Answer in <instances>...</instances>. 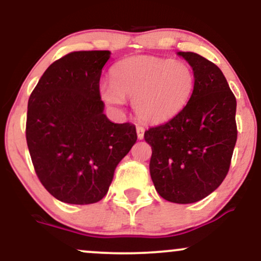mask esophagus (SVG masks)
Masks as SVG:
<instances>
[{
	"label": "esophagus",
	"mask_w": 261,
	"mask_h": 261,
	"mask_svg": "<svg viewBox=\"0 0 261 261\" xmlns=\"http://www.w3.org/2000/svg\"><path fill=\"white\" fill-rule=\"evenodd\" d=\"M144 127H142V125H137V137H138V139H143L144 138Z\"/></svg>",
	"instance_id": "esophagus-1"
}]
</instances>
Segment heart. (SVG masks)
I'll return each mask as SVG.
<instances>
[{
	"mask_svg": "<svg viewBox=\"0 0 261 261\" xmlns=\"http://www.w3.org/2000/svg\"><path fill=\"white\" fill-rule=\"evenodd\" d=\"M112 83L101 86L106 103L122 107L133 99L137 116L146 122H164L176 116L191 98L195 72L185 61L166 58L132 57L119 61L111 71Z\"/></svg>",
	"mask_w": 261,
	"mask_h": 261,
	"instance_id": "b5f03b06",
	"label": "heart"
}]
</instances>
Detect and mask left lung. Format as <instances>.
I'll return each instance as SVG.
<instances>
[{
    "mask_svg": "<svg viewBox=\"0 0 261 261\" xmlns=\"http://www.w3.org/2000/svg\"><path fill=\"white\" fill-rule=\"evenodd\" d=\"M195 72L191 98L174 118L145 130L155 190L164 200L194 203L223 182L237 142V101L221 69L191 51H178Z\"/></svg>",
    "mask_w": 261,
    "mask_h": 261,
    "instance_id": "obj_1",
    "label": "left lung"
}]
</instances>
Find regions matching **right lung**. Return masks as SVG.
<instances>
[{"mask_svg":"<svg viewBox=\"0 0 261 261\" xmlns=\"http://www.w3.org/2000/svg\"><path fill=\"white\" fill-rule=\"evenodd\" d=\"M111 51H72L45 70L29 96L25 138L42 185L57 200L105 197L115 170L137 142L136 125L111 122L99 95Z\"/></svg>","mask_w":261,"mask_h":261,"instance_id":"1","label":"right lung"}]
</instances>
